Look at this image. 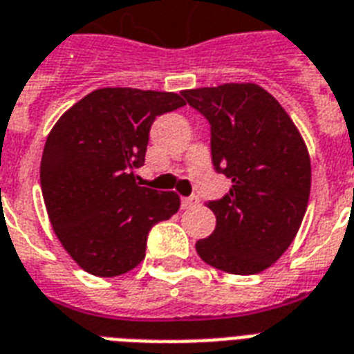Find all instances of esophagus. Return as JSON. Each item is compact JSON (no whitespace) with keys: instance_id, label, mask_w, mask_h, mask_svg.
<instances>
[{"instance_id":"obj_1","label":"esophagus","mask_w":354,"mask_h":354,"mask_svg":"<svg viewBox=\"0 0 354 354\" xmlns=\"http://www.w3.org/2000/svg\"><path fill=\"white\" fill-rule=\"evenodd\" d=\"M195 204H198V197H184V198H182V208H184V210H187V208H191V206H195Z\"/></svg>"}]
</instances>
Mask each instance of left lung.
I'll list each match as a JSON object with an SVG mask.
<instances>
[{
	"instance_id": "1",
	"label": "left lung",
	"mask_w": 354,
	"mask_h": 354,
	"mask_svg": "<svg viewBox=\"0 0 354 354\" xmlns=\"http://www.w3.org/2000/svg\"><path fill=\"white\" fill-rule=\"evenodd\" d=\"M185 101L212 125V163L232 187L208 208L216 229L195 243L217 270L251 276L289 248L302 225L311 163L300 131L276 97L259 84L184 90Z\"/></svg>"
}]
</instances>
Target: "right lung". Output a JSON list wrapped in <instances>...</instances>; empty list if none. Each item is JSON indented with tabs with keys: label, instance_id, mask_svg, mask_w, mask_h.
Segmentation results:
<instances>
[{
	"label": "right lung",
	"instance_id": "add662e5",
	"mask_svg": "<svg viewBox=\"0 0 354 354\" xmlns=\"http://www.w3.org/2000/svg\"><path fill=\"white\" fill-rule=\"evenodd\" d=\"M172 91L101 88L64 112L48 133L41 189L57 240L91 276L133 270L146 255L148 232L174 216V191L140 187L150 127L184 106Z\"/></svg>",
	"mask_w": 354,
	"mask_h": 354
}]
</instances>
